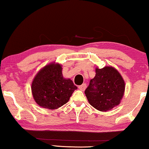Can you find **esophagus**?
<instances>
[{"label":"esophagus","instance_id":"1","mask_svg":"<svg viewBox=\"0 0 149 149\" xmlns=\"http://www.w3.org/2000/svg\"><path fill=\"white\" fill-rule=\"evenodd\" d=\"M86 87H87L86 84H85V83H83V84H82L81 85H79V89L81 91H85V89H86Z\"/></svg>","mask_w":149,"mask_h":149}]
</instances>
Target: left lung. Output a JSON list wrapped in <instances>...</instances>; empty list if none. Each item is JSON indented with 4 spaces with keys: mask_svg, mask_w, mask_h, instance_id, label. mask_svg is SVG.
Returning a JSON list of instances; mask_svg holds the SVG:
<instances>
[{
    "mask_svg": "<svg viewBox=\"0 0 149 149\" xmlns=\"http://www.w3.org/2000/svg\"><path fill=\"white\" fill-rule=\"evenodd\" d=\"M125 81L117 69L111 66L95 68L85 93L89 103L100 111L107 112L121 102L125 92Z\"/></svg>",
    "mask_w": 149,
    "mask_h": 149,
    "instance_id": "8db88e82",
    "label": "left lung"
}]
</instances>
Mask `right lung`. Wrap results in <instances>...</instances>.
Instances as JSON below:
<instances>
[{
    "instance_id": "right-lung-1",
    "label": "right lung",
    "mask_w": 149,
    "mask_h": 149,
    "mask_svg": "<svg viewBox=\"0 0 149 149\" xmlns=\"http://www.w3.org/2000/svg\"><path fill=\"white\" fill-rule=\"evenodd\" d=\"M77 87L62 75V65L52 62L35 75L31 85L32 96L43 109H58L68 102Z\"/></svg>"
}]
</instances>
